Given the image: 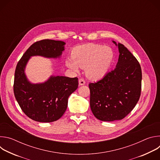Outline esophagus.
Wrapping results in <instances>:
<instances>
[{
	"label": "esophagus",
	"instance_id": "obj_1",
	"mask_svg": "<svg viewBox=\"0 0 160 160\" xmlns=\"http://www.w3.org/2000/svg\"><path fill=\"white\" fill-rule=\"evenodd\" d=\"M78 83H79L80 85H85V80L83 78H80L78 80Z\"/></svg>",
	"mask_w": 160,
	"mask_h": 160
}]
</instances>
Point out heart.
I'll list each match as a JSON object with an SVG mask.
<instances>
[{"mask_svg":"<svg viewBox=\"0 0 160 160\" xmlns=\"http://www.w3.org/2000/svg\"><path fill=\"white\" fill-rule=\"evenodd\" d=\"M115 59L112 49L104 45L87 43L75 47L72 51V59L66 60V65L75 72L78 67L85 68L88 77L99 80L109 71Z\"/></svg>","mask_w":160,"mask_h":160,"instance_id":"b5f03b06","label":"heart"}]
</instances>
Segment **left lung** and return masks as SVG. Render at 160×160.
<instances>
[{
  "label": "left lung",
  "instance_id": "1",
  "mask_svg": "<svg viewBox=\"0 0 160 160\" xmlns=\"http://www.w3.org/2000/svg\"><path fill=\"white\" fill-rule=\"evenodd\" d=\"M112 42L120 53L115 70L88 84L90 109L96 118L104 122L124 118L138 103L141 92L139 62L123 44Z\"/></svg>",
  "mask_w": 160,
  "mask_h": 160
}]
</instances>
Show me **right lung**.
<instances>
[{
	"label": "right lung",
	"mask_w": 160,
	"mask_h": 160,
	"mask_svg": "<svg viewBox=\"0 0 160 160\" xmlns=\"http://www.w3.org/2000/svg\"><path fill=\"white\" fill-rule=\"evenodd\" d=\"M65 42L45 39L33 43L17 64L14 93L25 115L33 120L49 123L59 120L68 106L69 96L77 89L78 78L51 76L43 83H32L25 74L26 66L32 56L59 58Z\"/></svg>",
	"instance_id": "add662e5"
}]
</instances>
